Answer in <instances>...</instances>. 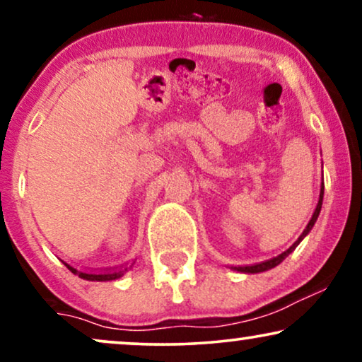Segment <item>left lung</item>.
<instances>
[{
	"label": "left lung",
	"instance_id": "1",
	"mask_svg": "<svg viewBox=\"0 0 362 362\" xmlns=\"http://www.w3.org/2000/svg\"><path fill=\"white\" fill-rule=\"evenodd\" d=\"M323 192H325V186L321 185V192H320V201H318V206H316V209H315V212H313V217H311V221L308 222V226H306V229L303 230V234L300 235V239L295 242L293 245L290 247L288 250H285L284 254H280V255H276V257H274V259H270V260H265V262H260V264H254V265H247V267H234L235 270H239V272H245V274H259V272H265V270H270V269H274V267H276L280 264V262H284L285 260V257H288L291 252H293L295 249H296V245L300 244L301 240H303V237L308 234V232L311 230V227L315 226V222H316V219H318V216H320V211H321V204H323Z\"/></svg>",
	"mask_w": 362,
	"mask_h": 362
}]
</instances>
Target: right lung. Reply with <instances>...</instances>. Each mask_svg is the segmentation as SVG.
Segmentation results:
<instances>
[{
    "label": "right lung",
    "instance_id": "right-lung-1",
    "mask_svg": "<svg viewBox=\"0 0 362 362\" xmlns=\"http://www.w3.org/2000/svg\"><path fill=\"white\" fill-rule=\"evenodd\" d=\"M67 265V269L72 272V274H76L81 276V279H86V280H95V281H107V280H117L120 279V276L125 274L128 269H123V267H115V269H107V270H100V272H95V270H77L76 267L72 265Z\"/></svg>",
    "mask_w": 362,
    "mask_h": 362
}]
</instances>
